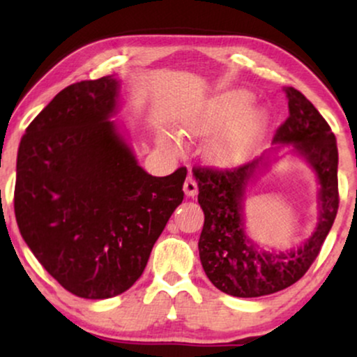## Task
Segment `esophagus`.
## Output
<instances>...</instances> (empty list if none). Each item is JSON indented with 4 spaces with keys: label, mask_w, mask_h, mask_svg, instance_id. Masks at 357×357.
Masks as SVG:
<instances>
[{
    "label": "esophagus",
    "mask_w": 357,
    "mask_h": 357,
    "mask_svg": "<svg viewBox=\"0 0 357 357\" xmlns=\"http://www.w3.org/2000/svg\"><path fill=\"white\" fill-rule=\"evenodd\" d=\"M183 192L187 197H195V195L198 193V183H197V180L192 177V175H188L187 180H185Z\"/></svg>",
    "instance_id": "esophagus-1"
}]
</instances>
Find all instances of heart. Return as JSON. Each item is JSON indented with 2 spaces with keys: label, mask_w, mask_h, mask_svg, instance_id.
I'll return each instance as SVG.
<instances>
[{
  "label": "heart",
  "mask_w": 357,
  "mask_h": 357,
  "mask_svg": "<svg viewBox=\"0 0 357 357\" xmlns=\"http://www.w3.org/2000/svg\"><path fill=\"white\" fill-rule=\"evenodd\" d=\"M250 102L245 91H229L214 97L204 112L195 119L185 121L180 135L185 138H198L219 133L209 148L211 158L221 165L242 164L260 139L265 130L266 115L261 109H243ZM170 148L178 151V139L164 138Z\"/></svg>",
  "instance_id": "obj_1"
}]
</instances>
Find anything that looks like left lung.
I'll list each match as a JSON object with an SVG mask.
<instances>
[{"instance_id": "obj_1", "label": "left lung", "mask_w": 357, "mask_h": 357, "mask_svg": "<svg viewBox=\"0 0 357 357\" xmlns=\"http://www.w3.org/2000/svg\"><path fill=\"white\" fill-rule=\"evenodd\" d=\"M289 116L273 136L275 144H292L314 169L320 183L319 224L304 245L287 252L261 250L243 229L245 188L268 165V151L232 169L193 167L198 203L204 213L198 250L203 270L219 291L236 297H260L282 291L309 270L338 213V148L336 138L314 104L294 87H286Z\"/></svg>"}]
</instances>
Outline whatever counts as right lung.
<instances>
[{
  "mask_svg": "<svg viewBox=\"0 0 357 357\" xmlns=\"http://www.w3.org/2000/svg\"><path fill=\"white\" fill-rule=\"evenodd\" d=\"M114 76L68 86L27 126L14 213L42 266L71 294L109 299L135 284L183 199L187 169L153 177L110 116Z\"/></svg>",
  "mask_w": 357,
  "mask_h": 357,
  "instance_id": "add662e5",
  "label": "right lung"
}]
</instances>
